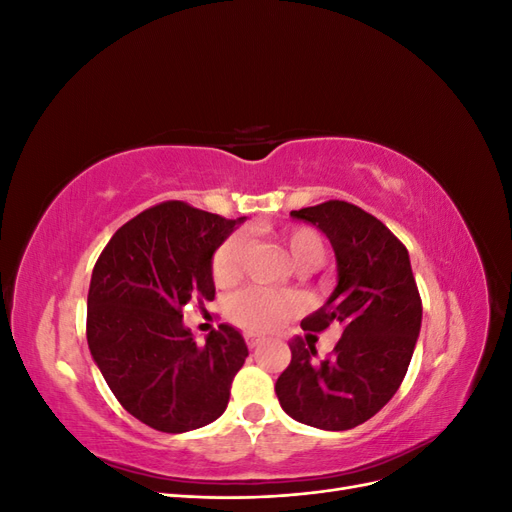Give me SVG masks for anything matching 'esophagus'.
<instances>
[{
  "label": "esophagus",
  "instance_id": "1",
  "mask_svg": "<svg viewBox=\"0 0 512 512\" xmlns=\"http://www.w3.org/2000/svg\"><path fill=\"white\" fill-rule=\"evenodd\" d=\"M245 342H247V346H250V348H258V346L262 344V339L256 337V335H252V333H247V335H245Z\"/></svg>",
  "mask_w": 512,
  "mask_h": 512
}]
</instances>
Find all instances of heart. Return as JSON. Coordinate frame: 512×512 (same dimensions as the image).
Here are the masks:
<instances>
[{
  "label": "heart",
  "instance_id": "1",
  "mask_svg": "<svg viewBox=\"0 0 512 512\" xmlns=\"http://www.w3.org/2000/svg\"><path fill=\"white\" fill-rule=\"evenodd\" d=\"M286 250L299 269H314L324 256V245L316 230L307 226H290L280 232ZM243 258V237L230 235L215 250L211 260V275L218 286L237 280ZM299 312V301L286 292H271L265 288H245L228 305L230 320L247 333L267 335L282 322Z\"/></svg>",
  "mask_w": 512,
  "mask_h": 512
}]
</instances>
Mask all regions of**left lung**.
<instances>
[{
	"mask_svg": "<svg viewBox=\"0 0 512 512\" xmlns=\"http://www.w3.org/2000/svg\"><path fill=\"white\" fill-rule=\"evenodd\" d=\"M290 218L314 224L329 239L337 265L331 297L301 327L320 333L337 324L342 337L327 359H316L309 335L292 337V359L275 393L294 421L346 431L369 421L397 393L421 333V297L404 243L374 215L329 200L290 211Z\"/></svg>",
	"mask_w": 512,
	"mask_h": 512,
	"instance_id": "left-lung-1",
	"label": "left lung"
}]
</instances>
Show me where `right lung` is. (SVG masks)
I'll return each mask as SVG.
<instances>
[{"label": "right lung", "mask_w": 512, "mask_h": 512, "mask_svg": "<svg viewBox=\"0 0 512 512\" xmlns=\"http://www.w3.org/2000/svg\"><path fill=\"white\" fill-rule=\"evenodd\" d=\"M243 220L170 200L123 224L91 273L89 352L119 404L153 429L192 431L228 406L245 339L220 324L200 346L181 309L213 301V254Z\"/></svg>", "instance_id": "right-lung-1"}]
</instances>
